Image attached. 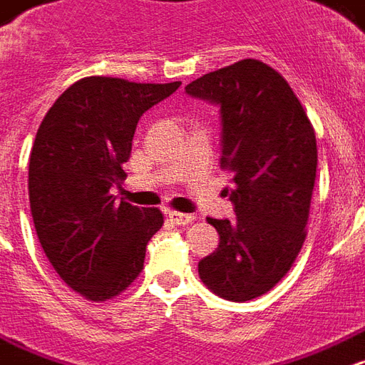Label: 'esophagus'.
Returning <instances> with one entry per match:
<instances>
[{"mask_svg": "<svg viewBox=\"0 0 365 365\" xmlns=\"http://www.w3.org/2000/svg\"><path fill=\"white\" fill-rule=\"evenodd\" d=\"M168 218L178 226H185V224H190L195 220V215H191V212H178V210H170Z\"/></svg>", "mask_w": 365, "mask_h": 365, "instance_id": "34e87169", "label": "esophagus"}]
</instances>
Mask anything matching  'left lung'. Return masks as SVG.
I'll use <instances>...</instances> for the list:
<instances>
[{
	"label": "left lung",
	"mask_w": 365,
	"mask_h": 365,
	"mask_svg": "<svg viewBox=\"0 0 365 365\" xmlns=\"http://www.w3.org/2000/svg\"><path fill=\"white\" fill-rule=\"evenodd\" d=\"M218 106L220 166L232 174L236 217L207 218L218 247L199 261V277L220 298L247 302L271 290L306 240L317 143L290 85L263 61L242 59L185 86Z\"/></svg>",
	"instance_id": "left-lung-1"
}]
</instances>
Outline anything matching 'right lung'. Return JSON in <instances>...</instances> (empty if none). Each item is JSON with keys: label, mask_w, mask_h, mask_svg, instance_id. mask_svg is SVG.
<instances>
[{"label": "right lung", "mask_w": 365, "mask_h": 365, "mask_svg": "<svg viewBox=\"0 0 365 365\" xmlns=\"http://www.w3.org/2000/svg\"><path fill=\"white\" fill-rule=\"evenodd\" d=\"M182 85L86 77L42 120L29 164L31 215L46 257L73 290L104 302L141 272L158 209L115 201L141 115Z\"/></svg>", "instance_id": "add662e5"}]
</instances>
